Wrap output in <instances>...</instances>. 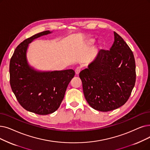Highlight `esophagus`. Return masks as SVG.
<instances>
[{
  "mask_svg": "<svg viewBox=\"0 0 150 150\" xmlns=\"http://www.w3.org/2000/svg\"><path fill=\"white\" fill-rule=\"evenodd\" d=\"M81 67H76V69H75V74H76V75H79V73L80 72V71H81Z\"/></svg>",
  "mask_w": 150,
  "mask_h": 150,
  "instance_id": "obj_1",
  "label": "esophagus"
}]
</instances>
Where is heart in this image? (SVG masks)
<instances>
[{
	"label": "heart",
	"mask_w": 150,
	"mask_h": 150,
	"mask_svg": "<svg viewBox=\"0 0 150 150\" xmlns=\"http://www.w3.org/2000/svg\"><path fill=\"white\" fill-rule=\"evenodd\" d=\"M92 42H94V40H92Z\"/></svg>",
	"instance_id": "b5f03b06"
}]
</instances>
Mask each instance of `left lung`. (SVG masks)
Instances as JSON below:
<instances>
[{"instance_id":"8db88e82","label":"left lung","mask_w":150,"mask_h":150,"mask_svg":"<svg viewBox=\"0 0 150 150\" xmlns=\"http://www.w3.org/2000/svg\"><path fill=\"white\" fill-rule=\"evenodd\" d=\"M110 50H101L88 67L80 71L84 97L100 112L118 108L129 99L136 79L134 54L123 38L114 32Z\"/></svg>"}]
</instances>
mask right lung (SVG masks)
<instances>
[{"label": "right lung", "instance_id": "add662e5", "mask_svg": "<svg viewBox=\"0 0 150 150\" xmlns=\"http://www.w3.org/2000/svg\"><path fill=\"white\" fill-rule=\"evenodd\" d=\"M50 33L49 30L43 31L25 39L16 47L10 62V86L17 100L25 110L41 115L58 109L68 84L75 76L72 69L38 71L28 64V44Z\"/></svg>", "mask_w": 150, "mask_h": 150}]
</instances>
